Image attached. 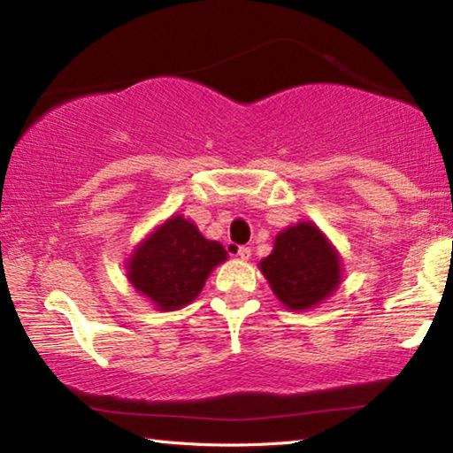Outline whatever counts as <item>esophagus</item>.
Returning <instances> with one entry per match:
<instances>
[{
    "label": "esophagus",
    "instance_id": "1",
    "mask_svg": "<svg viewBox=\"0 0 453 453\" xmlns=\"http://www.w3.org/2000/svg\"><path fill=\"white\" fill-rule=\"evenodd\" d=\"M237 257L243 259V262L251 257V250L248 248V245H240V248H237Z\"/></svg>",
    "mask_w": 453,
    "mask_h": 453
}]
</instances>
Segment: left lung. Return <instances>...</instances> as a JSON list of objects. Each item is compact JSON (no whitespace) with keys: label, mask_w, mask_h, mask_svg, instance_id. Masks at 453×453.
<instances>
[{"label":"left lung","mask_w":453,"mask_h":453,"mask_svg":"<svg viewBox=\"0 0 453 453\" xmlns=\"http://www.w3.org/2000/svg\"><path fill=\"white\" fill-rule=\"evenodd\" d=\"M273 294L289 310H308L340 283V257L313 224H297L275 237L273 251L259 264Z\"/></svg>","instance_id":"obj_1"}]
</instances>
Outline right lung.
<instances>
[{"instance_id": "1", "label": "right lung", "mask_w": 453, "mask_h": 453, "mask_svg": "<svg viewBox=\"0 0 453 453\" xmlns=\"http://www.w3.org/2000/svg\"><path fill=\"white\" fill-rule=\"evenodd\" d=\"M227 257L224 245L210 242L181 216L167 219L127 265V278L159 310H178L202 291L210 272Z\"/></svg>"}]
</instances>
